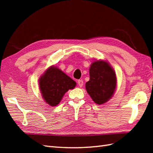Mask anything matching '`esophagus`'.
Here are the masks:
<instances>
[{
    "instance_id": "34e87169",
    "label": "esophagus",
    "mask_w": 153,
    "mask_h": 153,
    "mask_svg": "<svg viewBox=\"0 0 153 153\" xmlns=\"http://www.w3.org/2000/svg\"><path fill=\"white\" fill-rule=\"evenodd\" d=\"M77 83H78V85H79V87H82L83 86V80H82V79H79V80H78V81H77Z\"/></svg>"
}]
</instances>
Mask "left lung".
I'll list each match as a JSON object with an SVG mask.
<instances>
[{
	"label": "left lung",
	"mask_w": 153,
	"mask_h": 153,
	"mask_svg": "<svg viewBox=\"0 0 153 153\" xmlns=\"http://www.w3.org/2000/svg\"><path fill=\"white\" fill-rule=\"evenodd\" d=\"M90 79L85 84L87 93L97 105H102L112 97L116 87L115 71L106 61L93 62L89 69Z\"/></svg>",
	"instance_id": "8db88e82"
}]
</instances>
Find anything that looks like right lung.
<instances>
[{"label":"right lung","mask_w":153,"mask_h":153,"mask_svg":"<svg viewBox=\"0 0 153 153\" xmlns=\"http://www.w3.org/2000/svg\"><path fill=\"white\" fill-rule=\"evenodd\" d=\"M76 83L56 66H51L39 79V87L43 98L50 106L59 104L64 95L73 89Z\"/></svg>","instance_id":"obj_1"}]
</instances>
